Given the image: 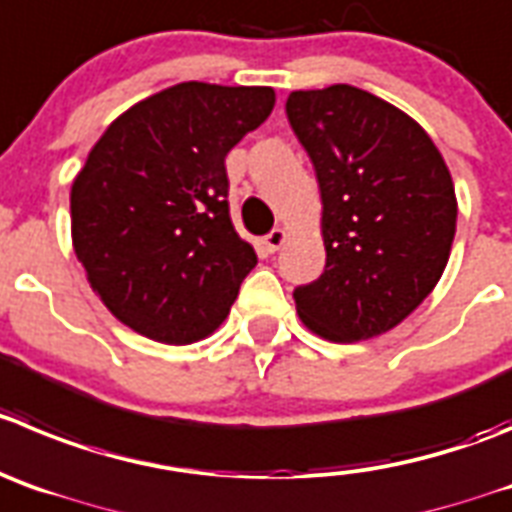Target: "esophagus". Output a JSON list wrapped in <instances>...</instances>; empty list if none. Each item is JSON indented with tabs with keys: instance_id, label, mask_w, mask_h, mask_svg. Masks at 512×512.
<instances>
[{
	"instance_id": "34e87169",
	"label": "esophagus",
	"mask_w": 512,
	"mask_h": 512,
	"mask_svg": "<svg viewBox=\"0 0 512 512\" xmlns=\"http://www.w3.org/2000/svg\"><path fill=\"white\" fill-rule=\"evenodd\" d=\"M285 240H288V234H285V229L275 227L270 234H265V247H267V252H278L280 247L285 245Z\"/></svg>"
}]
</instances>
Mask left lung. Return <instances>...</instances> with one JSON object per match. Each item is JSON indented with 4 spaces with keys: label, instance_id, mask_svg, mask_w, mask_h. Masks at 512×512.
Listing matches in <instances>:
<instances>
[{
    "label": "left lung",
    "instance_id": "left-lung-1",
    "mask_svg": "<svg viewBox=\"0 0 512 512\" xmlns=\"http://www.w3.org/2000/svg\"><path fill=\"white\" fill-rule=\"evenodd\" d=\"M285 113L323 199L326 267L293 290L300 318L336 343L386 333L450 260L457 202L447 164L417 121L353 85L295 90Z\"/></svg>",
    "mask_w": 512,
    "mask_h": 512
}]
</instances>
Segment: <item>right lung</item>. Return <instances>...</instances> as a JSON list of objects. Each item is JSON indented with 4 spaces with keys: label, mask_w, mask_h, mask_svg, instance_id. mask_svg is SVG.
<instances>
[{
    "label": "right lung",
    "mask_w": 512,
    "mask_h": 512,
    "mask_svg": "<svg viewBox=\"0 0 512 512\" xmlns=\"http://www.w3.org/2000/svg\"><path fill=\"white\" fill-rule=\"evenodd\" d=\"M272 88L179 83L108 126L73 181L75 255L105 308L161 343L227 318L257 255L229 219L224 159L272 113Z\"/></svg>",
    "instance_id": "add662e5"
}]
</instances>
